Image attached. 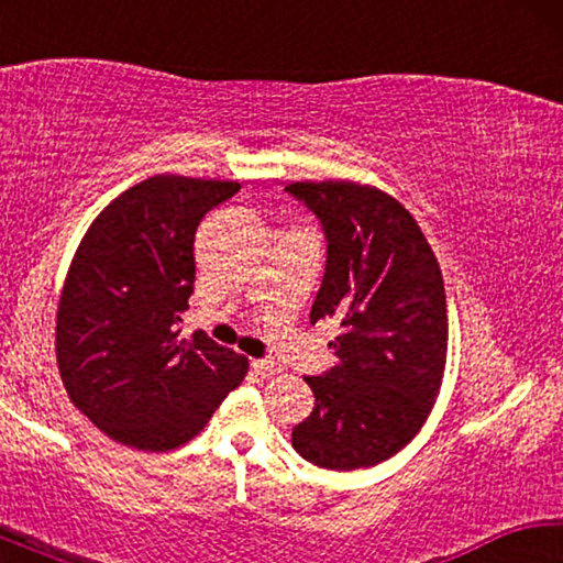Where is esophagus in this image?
Listing matches in <instances>:
<instances>
[{"label": "esophagus", "instance_id": "34e87169", "mask_svg": "<svg viewBox=\"0 0 563 563\" xmlns=\"http://www.w3.org/2000/svg\"><path fill=\"white\" fill-rule=\"evenodd\" d=\"M251 367H253V373L261 377H273L275 373H280V367L275 365L273 360H253Z\"/></svg>", "mask_w": 563, "mask_h": 563}]
</instances>
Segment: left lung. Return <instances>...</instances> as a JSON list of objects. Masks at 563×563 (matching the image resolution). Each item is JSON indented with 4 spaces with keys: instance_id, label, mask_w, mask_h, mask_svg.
Returning a JSON list of instances; mask_svg holds the SVG:
<instances>
[{
    "instance_id": "8db88e82",
    "label": "left lung",
    "mask_w": 563,
    "mask_h": 563,
    "mask_svg": "<svg viewBox=\"0 0 563 563\" xmlns=\"http://www.w3.org/2000/svg\"><path fill=\"white\" fill-rule=\"evenodd\" d=\"M320 218L325 278L310 322L338 320V365L305 377L316 409L292 430L302 460L335 472L375 466L415 440L446 365L440 263L407 208L355 180L285 186Z\"/></svg>"
}]
</instances>
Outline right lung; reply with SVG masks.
I'll use <instances>...</instances> for the list:
<instances>
[{"label": "right lung", "instance_id": "add662e5", "mask_svg": "<svg viewBox=\"0 0 563 563\" xmlns=\"http://www.w3.org/2000/svg\"><path fill=\"white\" fill-rule=\"evenodd\" d=\"M238 190V180L151 176L113 198L76 247L56 308V365L71 405L109 440L176 450L247 375L245 355L178 330L196 228Z\"/></svg>", "mask_w": 563, "mask_h": 563}]
</instances>
